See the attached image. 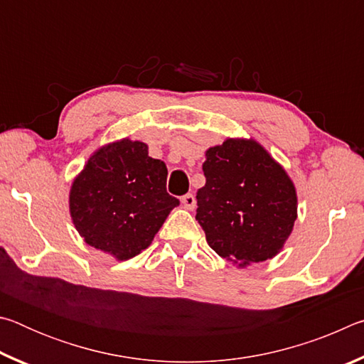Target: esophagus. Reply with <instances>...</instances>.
<instances>
[{"mask_svg":"<svg viewBox=\"0 0 364 364\" xmlns=\"http://www.w3.org/2000/svg\"><path fill=\"white\" fill-rule=\"evenodd\" d=\"M181 202L184 208H188V210H193V208L196 207V197L193 194H186L181 197Z\"/></svg>","mask_w":364,"mask_h":364,"instance_id":"obj_1","label":"esophagus"}]
</instances>
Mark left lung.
I'll list each match as a JSON object with an SVG mask.
<instances>
[{"instance_id": "1", "label": "left lung", "mask_w": 364, "mask_h": 364, "mask_svg": "<svg viewBox=\"0 0 364 364\" xmlns=\"http://www.w3.org/2000/svg\"><path fill=\"white\" fill-rule=\"evenodd\" d=\"M197 213L210 247L245 268L279 254L297 220V191L282 165L255 139L208 147Z\"/></svg>"}]
</instances>
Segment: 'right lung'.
<instances>
[{
  "mask_svg": "<svg viewBox=\"0 0 364 364\" xmlns=\"http://www.w3.org/2000/svg\"><path fill=\"white\" fill-rule=\"evenodd\" d=\"M167 165L147 144L123 138L91 154L69 194L85 242L123 262L147 249L180 200L167 193Z\"/></svg>",
  "mask_w": 364,
  "mask_h": 364,
  "instance_id": "obj_1",
  "label": "right lung"
}]
</instances>
